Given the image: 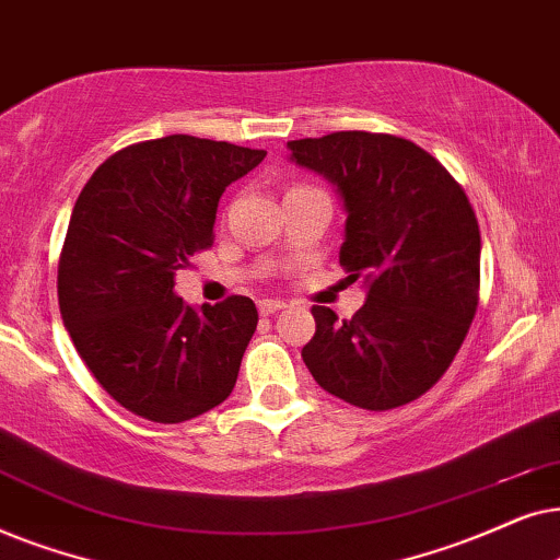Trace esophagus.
<instances>
[{
	"label": "esophagus",
	"mask_w": 560,
	"mask_h": 560,
	"mask_svg": "<svg viewBox=\"0 0 560 560\" xmlns=\"http://www.w3.org/2000/svg\"><path fill=\"white\" fill-rule=\"evenodd\" d=\"M284 307H287V302H281V300H260L258 302V312L264 317L273 315V312H279V310H284Z\"/></svg>",
	"instance_id": "34e87169"
}]
</instances>
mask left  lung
<instances>
[{
  "label": "left lung",
  "mask_w": 560,
  "mask_h": 560,
  "mask_svg": "<svg viewBox=\"0 0 560 560\" xmlns=\"http://www.w3.org/2000/svg\"><path fill=\"white\" fill-rule=\"evenodd\" d=\"M292 161L338 186L340 266L366 279L350 319L312 307L302 358L348 405L384 412L422 397L456 358L479 307L481 235L464 186L412 140L346 130L287 143Z\"/></svg>",
  "instance_id": "8db88e82"
}]
</instances>
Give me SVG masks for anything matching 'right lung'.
<instances>
[{
    "mask_svg": "<svg viewBox=\"0 0 560 560\" xmlns=\"http://www.w3.org/2000/svg\"><path fill=\"white\" fill-rule=\"evenodd\" d=\"M266 151L166 136L94 171L58 260L66 330L102 389L151 422L176 424L225 401L258 310L248 296L194 310L174 273L214 241L218 202Z\"/></svg>",
    "mask_w": 560,
    "mask_h": 560,
    "instance_id": "1",
    "label": "right lung"
}]
</instances>
